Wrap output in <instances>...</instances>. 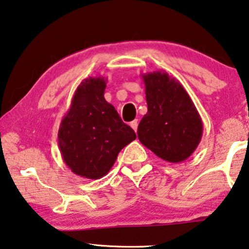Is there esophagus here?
<instances>
[{
  "label": "esophagus",
  "mask_w": 249,
  "mask_h": 249,
  "mask_svg": "<svg viewBox=\"0 0 249 249\" xmlns=\"http://www.w3.org/2000/svg\"><path fill=\"white\" fill-rule=\"evenodd\" d=\"M130 127L137 132V129H138V121L133 120L132 122H130Z\"/></svg>",
  "instance_id": "1"
}]
</instances>
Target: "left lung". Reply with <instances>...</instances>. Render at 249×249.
Listing matches in <instances>:
<instances>
[{
  "mask_svg": "<svg viewBox=\"0 0 249 249\" xmlns=\"http://www.w3.org/2000/svg\"><path fill=\"white\" fill-rule=\"evenodd\" d=\"M148 111L138 125V139L161 160L181 163L202 138L203 124L193 101L164 71L142 75Z\"/></svg>",
  "mask_w": 249,
  "mask_h": 249,
  "instance_id": "8db88e82",
  "label": "left lung"
}]
</instances>
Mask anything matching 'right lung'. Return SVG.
Instances as JSON below:
<instances>
[{"label": "right lung", "mask_w": 249, "mask_h": 249, "mask_svg": "<svg viewBox=\"0 0 249 249\" xmlns=\"http://www.w3.org/2000/svg\"><path fill=\"white\" fill-rule=\"evenodd\" d=\"M106 88L102 76L83 80L59 125L63 160L74 174L84 178L107 175L120 150L136 139L135 131L104 99Z\"/></svg>", "instance_id": "add662e5"}]
</instances>
